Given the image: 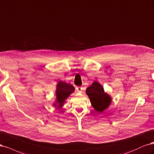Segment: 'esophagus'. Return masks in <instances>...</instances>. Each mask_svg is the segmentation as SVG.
<instances>
[{
    "instance_id": "34e87169",
    "label": "esophagus",
    "mask_w": 154,
    "mask_h": 154,
    "mask_svg": "<svg viewBox=\"0 0 154 154\" xmlns=\"http://www.w3.org/2000/svg\"><path fill=\"white\" fill-rule=\"evenodd\" d=\"M76 90H77V91H78V92H79V93H82V91H83V88H82V87H77L76 88Z\"/></svg>"
}]
</instances>
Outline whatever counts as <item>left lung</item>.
Returning <instances> with one entry per match:
<instances>
[{
	"label": "left lung",
	"mask_w": 154,
	"mask_h": 154,
	"mask_svg": "<svg viewBox=\"0 0 154 154\" xmlns=\"http://www.w3.org/2000/svg\"><path fill=\"white\" fill-rule=\"evenodd\" d=\"M86 95L90 99V102L95 110L102 112L110 106L111 97L104 91L103 87L98 82L94 81L91 86L86 88Z\"/></svg>",
	"instance_id": "obj_1"
}]
</instances>
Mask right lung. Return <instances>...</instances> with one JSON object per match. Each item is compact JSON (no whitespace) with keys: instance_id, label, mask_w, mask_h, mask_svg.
I'll return each mask as SVG.
<instances>
[{"instance_id":"add662e5","label":"right lung","mask_w":154,"mask_h":154,"mask_svg":"<svg viewBox=\"0 0 154 154\" xmlns=\"http://www.w3.org/2000/svg\"><path fill=\"white\" fill-rule=\"evenodd\" d=\"M74 91H75V88L71 84L63 81L58 82L56 91V100L53 104L54 106L59 109L61 108L66 99H67Z\"/></svg>"}]
</instances>
